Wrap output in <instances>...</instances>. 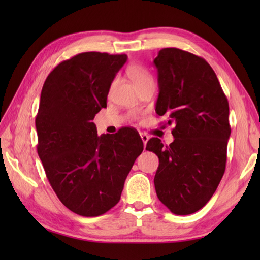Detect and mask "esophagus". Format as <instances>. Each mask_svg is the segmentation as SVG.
Wrapping results in <instances>:
<instances>
[{"instance_id": "1", "label": "esophagus", "mask_w": 260, "mask_h": 260, "mask_svg": "<svg viewBox=\"0 0 260 260\" xmlns=\"http://www.w3.org/2000/svg\"><path fill=\"white\" fill-rule=\"evenodd\" d=\"M140 135H141V139H142L143 143H144V145H145L146 143H147V141H148V139H150V137H148V135L145 134V133H140Z\"/></svg>"}]
</instances>
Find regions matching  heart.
Returning <instances> with one entry per match:
<instances>
[{
    "label": "heart",
    "mask_w": 260,
    "mask_h": 260,
    "mask_svg": "<svg viewBox=\"0 0 260 260\" xmlns=\"http://www.w3.org/2000/svg\"><path fill=\"white\" fill-rule=\"evenodd\" d=\"M127 75H128L131 80L134 82L137 88H140L141 86L145 84H148V82H153V78L150 73H148L144 67H142L141 64H131L129 67L127 68Z\"/></svg>",
    "instance_id": "1"
}]
</instances>
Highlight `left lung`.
<instances>
[{
	"label": "left lung",
	"mask_w": 260,
	"mask_h": 260,
	"mask_svg": "<svg viewBox=\"0 0 260 260\" xmlns=\"http://www.w3.org/2000/svg\"><path fill=\"white\" fill-rule=\"evenodd\" d=\"M157 69L156 114L175 124L174 141L153 137L146 150L158 156L154 184L157 198L174 214L197 212L221 181L231 133L229 104L203 58L178 48H164L154 59Z\"/></svg>",
	"instance_id": "left-lung-1"
}]
</instances>
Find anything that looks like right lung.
Instances as JSON below:
<instances>
[{"mask_svg":"<svg viewBox=\"0 0 260 260\" xmlns=\"http://www.w3.org/2000/svg\"><path fill=\"white\" fill-rule=\"evenodd\" d=\"M126 54L82 52L60 62L43 84L36 117L37 151L59 200L82 217L118 203L143 141L131 127L98 136L95 115Z\"/></svg>","mask_w":260,"mask_h":260,"instance_id":"1","label":"right lung"}]
</instances>
